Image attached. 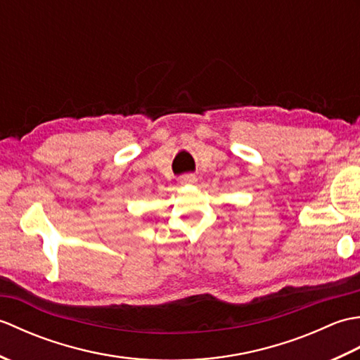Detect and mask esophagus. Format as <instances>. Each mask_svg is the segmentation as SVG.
Listing matches in <instances>:
<instances>
[{
	"label": "esophagus",
	"instance_id": "34e87169",
	"mask_svg": "<svg viewBox=\"0 0 360 360\" xmlns=\"http://www.w3.org/2000/svg\"><path fill=\"white\" fill-rule=\"evenodd\" d=\"M179 182L182 186H193L195 182H196V176L195 174H192V173H188V174H182L181 178H179Z\"/></svg>",
	"mask_w": 360,
	"mask_h": 360
}]
</instances>
